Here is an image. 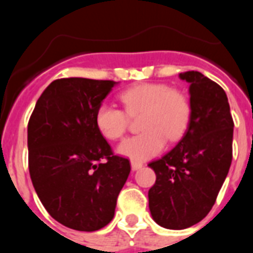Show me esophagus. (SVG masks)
I'll return each mask as SVG.
<instances>
[{"instance_id":"obj_1","label":"esophagus","mask_w":253,"mask_h":253,"mask_svg":"<svg viewBox=\"0 0 253 253\" xmlns=\"http://www.w3.org/2000/svg\"><path fill=\"white\" fill-rule=\"evenodd\" d=\"M130 165H131V169H133V171H137V169H140L143 167V162H140V161L131 160Z\"/></svg>"}]
</instances>
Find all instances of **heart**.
<instances>
[{"label": "heart", "instance_id": "b5f03b06", "mask_svg": "<svg viewBox=\"0 0 253 253\" xmlns=\"http://www.w3.org/2000/svg\"><path fill=\"white\" fill-rule=\"evenodd\" d=\"M124 111L102 104L96 111V126L105 138L122 139L129 125L128 116H140L142 133L124 140L118 152L131 160H148L160 153L166 139L184 135L191 115V105L184 92L165 84H138L120 93Z\"/></svg>", "mask_w": 253, "mask_h": 253}]
</instances>
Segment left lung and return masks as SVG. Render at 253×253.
<instances>
[{"label": "left lung", "mask_w": 253, "mask_h": 253, "mask_svg": "<svg viewBox=\"0 0 253 253\" xmlns=\"http://www.w3.org/2000/svg\"><path fill=\"white\" fill-rule=\"evenodd\" d=\"M180 78L190 84L189 125L175 148L148 165L157 176L149 210L167 229H185L208 215L232 163L234 124L224 90L196 71Z\"/></svg>", "instance_id": "obj_1"}]
</instances>
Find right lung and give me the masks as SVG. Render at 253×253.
Returning <instances> with one entry per match:
<instances>
[{"mask_svg": "<svg viewBox=\"0 0 253 253\" xmlns=\"http://www.w3.org/2000/svg\"><path fill=\"white\" fill-rule=\"evenodd\" d=\"M116 82L71 77L46 87L28 124L29 172L49 214L76 231L111 222L130 173L96 126V111Z\"/></svg>", "mask_w": 253, "mask_h": 253, "instance_id": "add662e5", "label": "right lung"}]
</instances>
